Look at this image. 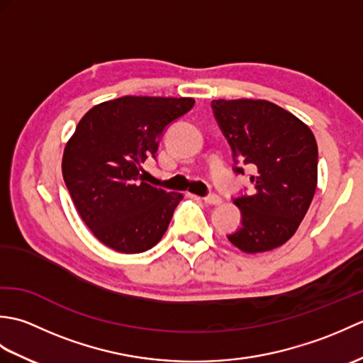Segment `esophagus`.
<instances>
[{
  "mask_svg": "<svg viewBox=\"0 0 363 363\" xmlns=\"http://www.w3.org/2000/svg\"><path fill=\"white\" fill-rule=\"evenodd\" d=\"M204 201H206L207 204H211V206H217V204L221 203V198H220V195H217V194H211V195H207V196L204 198Z\"/></svg>",
  "mask_w": 363,
  "mask_h": 363,
  "instance_id": "1",
  "label": "esophagus"
}]
</instances>
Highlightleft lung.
<instances>
[{
	"instance_id": "obj_1",
	"label": "left lung",
	"mask_w": 363,
	"mask_h": 363,
	"mask_svg": "<svg viewBox=\"0 0 363 363\" xmlns=\"http://www.w3.org/2000/svg\"><path fill=\"white\" fill-rule=\"evenodd\" d=\"M212 111L235 164L256 169L251 195L234 199L242 226L228 235L229 242L250 254L274 250L296 233L317 190L315 135L295 115L265 99H213Z\"/></svg>"
}]
</instances>
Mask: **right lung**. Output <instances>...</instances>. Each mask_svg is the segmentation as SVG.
<instances>
[{
	"label": "right lung",
	"mask_w": 363,
	"mask_h": 363,
	"mask_svg": "<svg viewBox=\"0 0 363 363\" xmlns=\"http://www.w3.org/2000/svg\"><path fill=\"white\" fill-rule=\"evenodd\" d=\"M194 98L121 96L96 104L67 142L62 174L76 211L99 242L137 254L157 245L182 194L146 184L142 164Z\"/></svg>",
	"instance_id": "obj_1"
}]
</instances>
